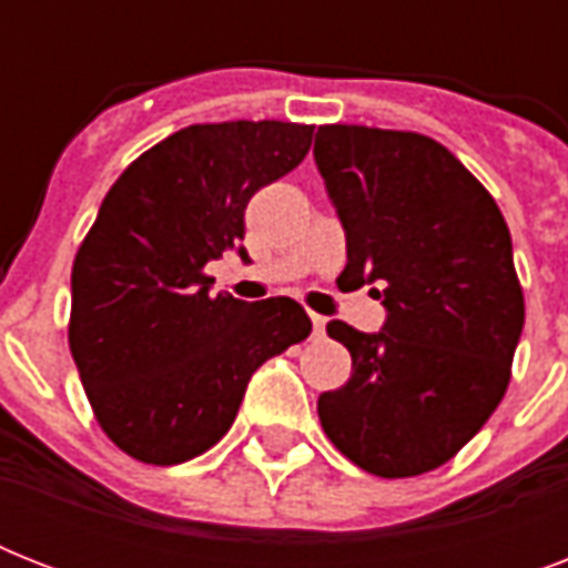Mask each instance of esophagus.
Instances as JSON below:
<instances>
[{
  "mask_svg": "<svg viewBox=\"0 0 568 568\" xmlns=\"http://www.w3.org/2000/svg\"><path fill=\"white\" fill-rule=\"evenodd\" d=\"M312 318V327H315V336H324V327H327V318L318 315V312H310Z\"/></svg>",
  "mask_w": 568,
  "mask_h": 568,
  "instance_id": "34e87169",
  "label": "esophagus"
}]
</instances>
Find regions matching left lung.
<instances>
[{"label":"left lung","instance_id":"1","mask_svg":"<svg viewBox=\"0 0 568 568\" xmlns=\"http://www.w3.org/2000/svg\"><path fill=\"white\" fill-rule=\"evenodd\" d=\"M315 164L347 239L336 283L372 285L388 312L379 333L327 324L354 368L318 397L321 427L368 475H424L510 386L525 327L510 230L457 155L418 132L321 126Z\"/></svg>","mask_w":568,"mask_h":568}]
</instances>
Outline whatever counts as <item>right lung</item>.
<instances>
[{"label":"right lung","mask_w":568,"mask_h":568,"mask_svg":"<svg viewBox=\"0 0 568 568\" xmlns=\"http://www.w3.org/2000/svg\"><path fill=\"white\" fill-rule=\"evenodd\" d=\"M315 126L194 123L111 185L73 262L70 354L102 433L132 459L176 466L232 427L258 365L312 333L292 297L209 294L205 265L247 258L250 196L306 159Z\"/></svg>","instance_id":"add662e5"}]
</instances>
